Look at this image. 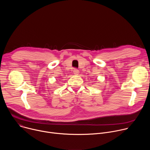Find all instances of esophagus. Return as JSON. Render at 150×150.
<instances>
[{
  "instance_id": "1",
  "label": "esophagus",
  "mask_w": 150,
  "mask_h": 150,
  "mask_svg": "<svg viewBox=\"0 0 150 150\" xmlns=\"http://www.w3.org/2000/svg\"><path fill=\"white\" fill-rule=\"evenodd\" d=\"M74 74L75 75H78L79 74V71H78L77 69L75 68V69H74Z\"/></svg>"
}]
</instances>
